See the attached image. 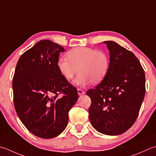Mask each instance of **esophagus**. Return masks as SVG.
Returning a JSON list of instances; mask_svg holds the SVG:
<instances>
[{"instance_id": "obj_1", "label": "esophagus", "mask_w": 156, "mask_h": 156, "mask_svg": "<svg viewBox=\"0 0 156 156\" xmlns=\"http://www.w3.org/2000/svg\"><path fill=\"white\" fill-rule=\"evenodd\" d=\"M77 90H78V93L79 95H82V94H84L85 93L84 90L81 89V88H78Z\"/></svg>"}]
</instances>
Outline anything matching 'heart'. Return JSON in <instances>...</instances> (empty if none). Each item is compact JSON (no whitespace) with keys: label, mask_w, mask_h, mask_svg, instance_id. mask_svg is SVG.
I'll return each mask as SVG.
<instances>
[{"label":"heart","mask_w":156,"mask_h":156,"mask_svg":"<svg viewBox=\"0 0 156 156\" xmlns=\"http://www.w3.org/2000/svg\"><path fill=\"white\" fill-rule=\"evenodd\" d=\"M67 57H60L57 67L67 80H71L76 72L79 74L74 81L80 87L92 82L100 83L107 74L109 67V57L105 52L90 47H77L67 53Z\"/></svg>","instance_id":"b5f03b06"}]
</instances>
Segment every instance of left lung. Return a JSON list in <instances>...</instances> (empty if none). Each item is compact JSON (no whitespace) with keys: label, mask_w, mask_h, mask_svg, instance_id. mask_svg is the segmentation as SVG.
<instances>
[{"label":"left lung","mask_w":156,"mask_h":156,"mask_svg":"<svg viewBox=\"0 0 156 156\" xmlns=\"http://www.w3.org/2000/svg\"><path fill=\"white\" fill-rule=\"evenodd\" d=\"M110 55L108 72L100 84L87 90L92 126L107 135L126 132L135 123L145 94V75L132 52L114 41L103 42Z\"/></svg>","instance_id":"8db88e82"}]
</instances>
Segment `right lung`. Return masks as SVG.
I'll list each match as a JSON object with an SVG mask.
<instances>
[{
	"label": "right lung",
	"instance_id": "obj_1",
	"mask_svg": "<svg viewBox=\"0 0 156 156\" xmlns=\"http://www.w3.org/2000/svg\"><path fill=\"white\" fill-rule=\"evenodd\" d=\"M65 49L48 40L38 42L18 60L13 78L15 110L36 136L51 139L68 125L77 89L61 75L57 62Z\"/></svg>",
	"mask_w": 156,
	"mask_h": 156
}]
</instances>
